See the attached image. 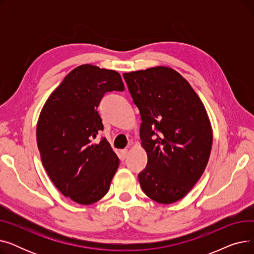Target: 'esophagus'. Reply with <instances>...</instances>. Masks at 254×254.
I'll return each instance as SVG.
<instances>
[{
  "label": "esophagus",
  "mask_w": 254,
  "mask_h": 254,
  "mask_svg": "<svg viewBox=\"0 0 254 254\" xmlns=\"http://www.w3.org/2000/svg\"><path fill=\"white\" fill-rule=\"evenodd\" d=\"M127 153H128V150L127 149H124V150H120V152H119V158L122 159V161H124V159L127 157Z\"/></svg>",
  "instance_id": "34e87169"
}]
</instances>
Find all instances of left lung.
<instances>
[{
	"label": "left lung",
	"mask_w": 254,
	"mask_h": 254,
	"mask_svg": "<svg viewBox=\"0 0 254 254\" xmlns=\"http://www.w3.org/2000/svg\"><path fill=\"white\" fill-rule=\"evenodd\" d=\"M141 115L140 138L148 162L139 173L142 190L161 204L177 202L201 178L212 147L205 107L175 70L155 66L125 73Z\"/></svg>",
	"instance_id": "8db88e82"
}]
</instances>
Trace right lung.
<instances>
[{"label": "right lung", "instance_id": "obj_1", "mask_svg": "<svg viewBox=\"0 0 254 254\" xmlns=\"http://www.w3.org/2000/svg\"><path fill=\"white\" fill-rule=\"evenodd\" d=\"M113 90H125L119 73L79 65L51 93L39 116L42 164L58 190L78 204H93L108 192L119 165L106 138L93 143L104 129L99 104Z\"/></svg>", "mask_w": 254, "mask_h": 254}]
</instances>
